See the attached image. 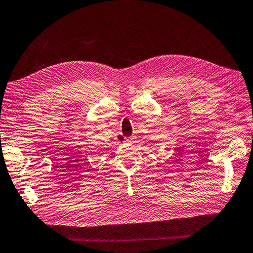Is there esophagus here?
I'll return each mask as SVG.
<instances>
[{"label": "esophagus", "instance_id": "1", "mask_svg": "<svg viewBox=\"0 0 253 253\" xmlns=\"http://www.w3.org/2000/svg\"><path fill=\"white\" fill-rule=\"evenodd\" d=\"M131 141H132V138H129V137L125 138V139H124V142H125V143H129V142H131Z\"/></svg>", "mask_w": 253, "mask_h": 253}]
</instances>
